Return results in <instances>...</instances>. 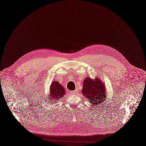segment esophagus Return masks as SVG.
Segmentation results:
<instances>
[{
	"mask_svg": "<svg viewBox=\"0 0 146 146\" xmlns=\"http://www.w3.org/2000/svg\"><path fill=\"white\" fill-rule=\"evenodd\" d=\"M70 93L72 94H74L76 93V90H72V91H70Z\"/></svg>",
	"mask_w": 146,
	"mask_h": 146,
	"instance_id": "obj_1",
	"label": "esophagus"
}]
</instances>
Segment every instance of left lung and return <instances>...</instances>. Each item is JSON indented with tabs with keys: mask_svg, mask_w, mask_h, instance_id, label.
Segmentation results:
<instances>
[{
	"mask_svg": "<svg viewBox=\"0 0 146 146\" xmlns=\"http://www.w3.org/2000/svg\"><path fill=\"white\" fill-rule=\"evenodd\" d=\"M106 92L105 84L100 79H84L82 93L93 106L103 105L107 98Z\"/></svg>",
	"mask_w": 146,
	"mask_h": 146,
	"instance_id": "1",
	"label": "left lung"
}]
</instances>
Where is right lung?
Listing matches in <instances>:
<instances>
[{
  "label": "right lung",
  "instance_id": "add662e5",
  "mask_svg": "<svg viewBox=\"0 0 146 146\" xmlns=\"http://www.w3.org/2000/svg\"><path fill=\"white\" fill-rule=\"evenodd\" d=\"M65 94L66 90L63 86H62L58 81H53L49 88V95L48 96L49 98L47 97L46 101H50L49 103H57L58 101L62 99Z\"/></svg>",
  "mask_w": 146,
  "mask_h": 146
}]
</instances>
